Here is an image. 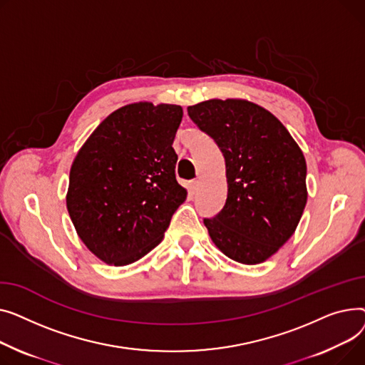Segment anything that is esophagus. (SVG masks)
Wrapping results in <instances>:
<instances>
[{
    "label": "esophagus",
    "instance_id": "34e87169",
    "mask_svg": "<svg viewBox=\"0 0 365 365\" xmlns=\"http://www.w3.org/2000/svg\"><path fill=\"white\" fill-rule=\"evenodd\" d=\"M197 188H199V181H197V180L190 181V191H191V192H196Z\"/></svg>",
    "mask_w": 365,
    "mask_h": 365
}]
</instances>
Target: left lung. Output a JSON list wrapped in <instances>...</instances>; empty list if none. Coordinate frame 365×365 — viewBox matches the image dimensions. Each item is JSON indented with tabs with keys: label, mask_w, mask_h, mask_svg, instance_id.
I'll use <instances>...</instances> for the list:
<instances>
[{
	"label": "left lung",
	"mask_w": 365,
	"mask_h": 365,
	"mask_svg": "<svg viewBox=\"0 0 365 365\" xmlns=\"http://www.w3.org/2000/svg\"><path fill=\"white\" fill-rule=\"evenodd\" d=\"M187 112L225 159V205L203 220L212 242L235 262L267 261L292 237L307 205L302 150L272 113L246 100L213 98Z\"/></svg>",
	"instance_id": "obj_1"
}]
</instances>
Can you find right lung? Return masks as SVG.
I'll list each match as a JSON object with an SVG mask.
<instances>
[{
	"instance_id": "1",
	"label": "right lung",
	"mask_w": 365,
	"mask_h": 365,
	"mask_svg": "<svg viewBox=\"0 0 365 365\" xmlns=\"http://www.w3.org/2000/svg\"><path fill=\"white\" fill-rule=\"evenodd\" d=\"M182 107L141 101L107 116L78 152L66 205L79 239L106 264L141 259L163 239L187 191L173 147Z\"/></svg>"
}]
</instances>
